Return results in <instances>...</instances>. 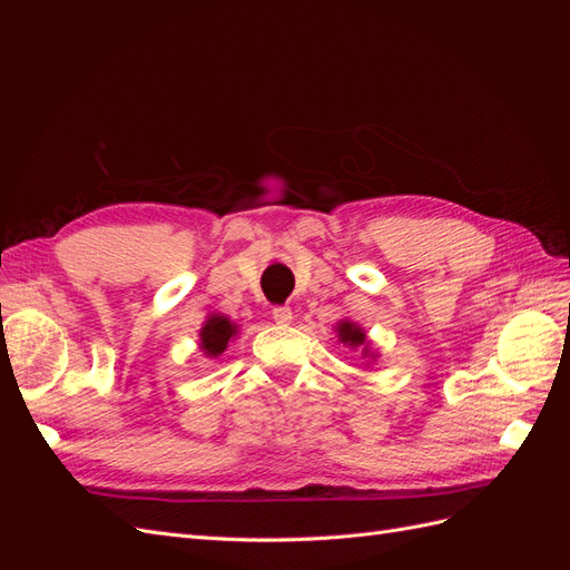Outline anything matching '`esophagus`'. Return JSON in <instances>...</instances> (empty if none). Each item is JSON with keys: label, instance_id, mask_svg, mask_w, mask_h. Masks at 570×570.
<instances>
[{"label": "esophagus", "instance_id": "esophagus-1", "mask_svg": "<svg viewBox=\"0 0 570 570\" xmlns=\"http://www.w3.org/2000/svg\"><path fill=\"white\" fill-rule=\"evenodd\" d=\"M273 321L278 323V325L292 323V308L289 306H275L273 308Z\"/></svg>", "mask_w": 570, "mask_h": 570}]
</instances>
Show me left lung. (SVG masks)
I'll return each mask as SVG.
<instances>
[{"label":"left lung","instance_id":"left-lung-1","mask_svg":"<svg viewBox=\"0 0 570 570\" xmlns=\"http://www.w3.org/2000/svg\"><path fill=\"white\" fill-rule=\"evenodd\" d=\"M335 333H337V342H342L344 347H350V350H361V356H364L368 364L366 366H371L373 361L381 356L377 354L375 350H373V344H371V340L366 337V331L364 327H361L358 323H354V321H350V318H342V321H337V325H335Z\"/></svg>","mask_w":570,"mask_h":570}]
</instances>
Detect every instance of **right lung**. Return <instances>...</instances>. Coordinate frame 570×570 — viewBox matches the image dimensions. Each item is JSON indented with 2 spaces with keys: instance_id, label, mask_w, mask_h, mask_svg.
Wrapping results in <instances>:
<instances>
[{
  "instance_id": "right-lung-1",
  "label": "right lung",
  "mask_w": 570,
  "mask_h": 570,
  "mask_svg": "<svg viewBox=\"0 0 570 570\" xmlns=\"http://www.w3.org/2000/svg\"><path fill=\"white\" fill-rule=\"evenodd\" d=\"M237 323L223 314H209L199 327V350L206 358H218L237 337Z\"/></svg>"
}]
</instances>
